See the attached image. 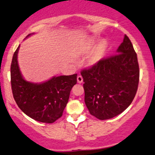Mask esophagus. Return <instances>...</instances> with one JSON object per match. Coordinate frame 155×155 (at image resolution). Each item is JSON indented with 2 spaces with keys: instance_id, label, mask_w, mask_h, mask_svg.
<instances>
[{
  "instance_id": "obj_1",
  "label": "esophagus",
  "mask_w": 155,
  "mask_h": 155,
  "mask_svg": "<svg viewBox=\"0 0 155 155\" xmlns=\"http://www.w3.org/2000/svg\"><path fill=\"white\" fill-rule=\"evenodd\" d=\"M82 81H83L82 76H77V82L79 83V84H81V83H82Z\"/></svg>"
}]
</instances>
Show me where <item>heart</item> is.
Here are the masks:
<instances>
[{
  "instance_id": "b5f03b06",
  "label": "heart",
  "mask_w": 155,
  "mask_h": 155,
  "mask_svg": "<svg viewBox=\"0 0 155 155\" xmlns=\"http://www.w3.org/2000/svg\"><path fill=\"white\" fill-rule=\"evenodd\" d=\"M95 42L94 41H90V46H95ZM101 57H102V51L100 50L98 51H97V52L95 53V54L92 56V61L93 62V63H96V62H97L98 60H101Z\"/></svg>"
}]
</instances>
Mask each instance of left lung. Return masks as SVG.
I'll return each mask as SVG.
<instances>
[{
    "label": "left lung",
    "instance_id": "8db88e82",
    "mask_svg": "<svg viewBox=\"0 0 155 155\" xmlns=\"http://www.w3.org/2000/svg\"><path fill=\"white\" fill-rule=\"evenodd\" d=\"M81 74L90 114L104 120L123 112L134 99L139 81L138 58L128 37L124 35L117 54L101 60Z\"/></svg>",
    "mask_w": 155,
    "mask_h": 155
}]
</instances>
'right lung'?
<instances>
[{
  "label": "right lung",
  "instance_id": "right-lung-1",
  "mask_svg": "<svg viewBox=\"0 0 155 155\" xmlns=\"http://www.w3.org/2000/svg\"><path fill=\"white\" fill-rule=\"evenodd\" d=\"M19 49V46L14 53L11 65L14 98L19 108L28 117L38 122L53 123L63 115L71 90L77 81V74L53 76L42 83L26 81L21 74L17 61Z\"/></svg>",
  "mask_w": 155,
  "mask_h": 155
}]
</instances>
